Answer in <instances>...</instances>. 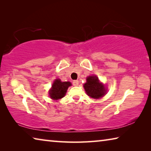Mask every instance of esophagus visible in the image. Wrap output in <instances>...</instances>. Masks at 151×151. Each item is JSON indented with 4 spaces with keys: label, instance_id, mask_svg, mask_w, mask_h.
Listing matches in <instances>:
<instances>
[{
    "label": "esophagus",
    "instance_id": "obj_1",
    "mask_svg": "<svg viewBox=\"0 0 151 151\" xmlns=\"http://www.w3.org/2000/svg\"><path fill=\"white\" fill-rule=\"evenodd\" d=\"M73 84L74 86H77L78 85V81H77V80L73 81Z\"/></svg>",
    "mask_w": 151,
    "mask_h": 151
}]
</instances>
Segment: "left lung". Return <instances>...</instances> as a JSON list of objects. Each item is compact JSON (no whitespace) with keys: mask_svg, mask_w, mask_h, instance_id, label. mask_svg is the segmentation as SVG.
<instances>
[{"mask_svg":"<svg viewBox=\"0 0 151 151\" xmlns=\"http://www.w3.org/2000/svg\"><path fill=\"white\" fill-rule=\"evenodd\" d=\"M86 94L93 99H99L106 93L105 88L102 83H99L96 76H90L86 78V83L84 85Z\"/></svg>","mask_w":151,"mask_h":151,"instance_id":"left-lung-1","label":"left lung"}]
</instances>
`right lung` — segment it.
Wrapping results in <instances>:
<instances>
[{"label":"right lung","instance_id":"add662e5","mask_svg":"<svg viewBox=\"0 0 151 151\" xmlns=\"http://www.w3.org/2000/svg\"><path fill=\"white\" fill-rule=\"evenodd\" d=\"M71 86L70 82H61L57 79L52 84V88L49 92L50 97L53 100H58L65 96L68 86Z\"/></svg>","mask_w":151,"mask_h":151}]
</instances>
